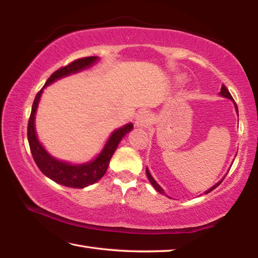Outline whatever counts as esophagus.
<instances>
[{
    "instance_id": "obj_1",
    "label": "esophagus",
    "mask_w": 258,
    "mask_h": 258,
    "mask_svg": "<svg viewBox=\"0 0 258 258\" xmlns=\"http://www.w3.org/2000/svg\"><path fill=\"white\" fill-rule=\"evenodd\" d=\"M150 120L151 118L149 113L147 111H141L137 117V121H135V124H137V126H139V127H147V126L150 124Z\"/></svg>"
}]
</instances>
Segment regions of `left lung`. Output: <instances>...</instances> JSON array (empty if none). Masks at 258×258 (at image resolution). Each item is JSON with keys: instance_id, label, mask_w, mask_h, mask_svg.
<instances>
[{"instance_id": "8db88e82", "label": "left lung", "mask_w": 258, "mask_h": 258, "mask_svg": "<svg viewBox=\"0 0 258 258\" xmlns=\"http://www.w3.org/2000/svg\"><path fill=\"white\" fill-rule=\"evenodd\" d=\"M221 95H222V97H225V98H229V99H231V100H233V98H232V95H231L230 94V92H229V90L228 89H226V87L223 85V86H222V89H221ZM235 104V103H234ZM235 110H237V112H238V107H237V104H235ZM147 176H148V178H149V181H150V183H151V184L152 185H154V187H155V189L157 190V191H158V192H160V194H164L165 195V192H164V190L163 189H161V187L158 185V183H157L155 180H154V178H152V176H151V174L149 173V171H148V169H147ZM222 181H223V180H221L220 182H217L216 183V184L215 185H214V186H212L211 187V189H209L208 191H206V194H208V192H211V191H213L214 189H215V187H217L218 185H220L221 184V183H222Z\"/></svg>"}]
</instances>
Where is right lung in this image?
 Here are the masks:
<instances>
[{
    "label": "right lung",
    "mask_w": 258,
    "mask_h": 258,
    "mask_svg": "<svg viewBox=\"0 0 258 258\" xmlns=\"http://www.w3.org/2000/svg\"><path fill=\"white\" fill-rule=\"evenodd\" d=\"M97 59L98 56H85V58L74 60L73 62L68 63L67 66L61 67L58 71H55L52 74V75L47 78L43 89H44L46 85L51 84L52 82H54L55 80H59L61 77L71 75V74L77 73L82 71V69L90 67L91 64L97 61ZM43 89H41L40 92H38L36 94V97H35L27 127L28 143L35 163H36L37 167L40 168V171L44 174V175L51 178L52 181L59 183V184H62L69 187H77V189H82V187L93 184V183L99 181L100 178L106 174L113 152L117 149V146H118L120 140L124 138V135L126 133H128L133 128V125L127 124L123 126L121 128L115 131V132L111 134L110 139L108 140L107 145L104 146L101 154L97 157V159H94L89 164L74 166L71 164L63 163V161L56 160L44 150V148H43L41 143L38 142V140L36 138V132H35V112H36L37 104L38 101H40Z\"/></svg>",
    "instance_id": "obj_1"
}]
</instances>
